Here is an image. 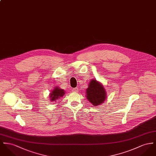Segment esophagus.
Instances as JSON below:
<instances>
[{
  "mask_svg": "<svg viewBox=\"0 0 156 156\" xmlns=\"http://www.w3.org/2000/svg\"><path fill=\"white\" fill-rule=\"evenodd\" d=\"M78 88L77 87L74 88H73V89H72V91H73V92H74V93H76V92L78 91Z\"/></svg>",
  "mask_w": 156,
  "mask_h": 156,
  "instance_id": "esophagus-1",
  "label": "esophagus"
}]
</instances>
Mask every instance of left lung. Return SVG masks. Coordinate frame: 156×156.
<instances>
[{
    "mask_svg": "<svg viewBox=\"0 0 156 156\" xmlns=\"http://www.w3.org/2000/svg\"><path fill=\"white\" fill-rule=\"evenodd\" d=\"M86 90V98L94 106L103 103L107 98L104 85L95 79L91 80Z\"/></svg>",
    "mask_w": 156,
    "mask_h": 156,
    "instance_id": "left-lung-1",
    "label": "left lung"
}]
</instances>
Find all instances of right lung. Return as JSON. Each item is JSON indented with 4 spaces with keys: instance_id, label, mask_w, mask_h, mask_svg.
Masks as SVG:
<instances>
[{
    "instance_id": "right-lung-1",
    "label": "right lung",
    "mask_w": 156,
    "mask_h": 156,
    "mask_svg": "<svg viewBox=\"0 0 156 156\" xmlns=\"http://www.w3.org/2000/svg\"><path fill=\"white\" fill-rule=\"evenodd\" d=\"M65 91L64 90L60 88L59 86L55 87L54 89L50 93L49 98L51 101H56L57 100H59L60 97L65 95Z\"/></svg>"
}]
</instances>
